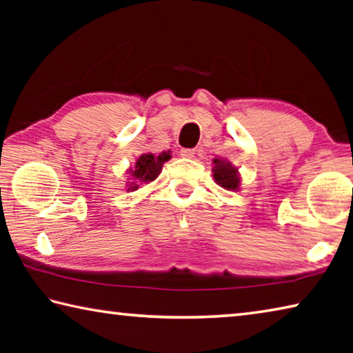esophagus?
I'll return each mask as SVG.
<instances>
[{"label":"esophagus","mask_w":353,"mask_h":353,"mask_svg":"<svg viewBox=\"0 0 353 353\" xmlns=\"http://www.w3.org/2000/svg\"><path fill=\"white\" fill-rule=\"evenodd\" d=\"M194 154H196L194 149H188V148L181 149V155H182L183 159H193Z\"/></svg>","instance_id":"1"}]
</instances>
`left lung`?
<instances>
[{"label":"left lung","mask_w":353,"mask_h":353,"mask_svg":"<svg viewBox=\"0 0 353 353\" xmlns=\"http://www.w3.org/2000/svg\"><path fill=\"white\" fill-rule=\"evenodd\" d=\"M213 163V177L216 183L225 190L236 191L238 187H240V177H238V170L235 166H232V163L218 159H214Z\"/></svg>","instance_id":"1"}]
</instances>
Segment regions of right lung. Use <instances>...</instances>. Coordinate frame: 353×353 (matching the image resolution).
I'll use <instances>...</instances> for the list:
<instances>
[{
    "label": "right lung",
    "mask_w": 353,
    "mask_h": 353,
    "mask_svg": "<svg viewBox=\"0 0 353 353\" xmlns=\"http://www.w3.org/2000/svg\"><path fill=\"white\" fill-rule=\"evenodd\" d=\"M171 157L170 154H160L159 157H154L152 154H143L135 162V168L129 170V174L132 176L134 182H129L128 191L137 190L140 187V182H152L154 179L162 171V165Z\"/></svg>",
    "instance_id": "1"
}]
</instances>
